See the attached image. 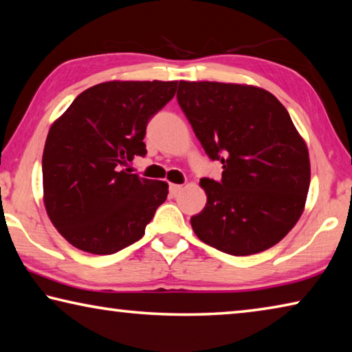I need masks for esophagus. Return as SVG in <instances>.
Instances as JSON below:
<instances>
[{
  "label": "esophagus",
  "instance_id": "1",
  "mask_svg": "<svg viewBox=\"0 0 352 352\" xmlns=\"http://www.w3.org/2000/svg\"><path fill=\"white\" fill-rule=\"evenodd\" d=\"M182 189H183L182 184H174V183H170V184H169V190H170V194H172V195L178 194V192H180Z\"/></svg>",
  "mask_w": 352,
  "mask_h": 352
}]
</instances>
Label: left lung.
I'll use <instances>...</instances> for the list:
<instances>
[{
  "label": "left lung",
  "instance_id": "1",
  "mask_svg": "<svg viewBox=\"0 0 352 352\" xmlns=\"http://www.w3.org/2000/svg\"><path fill=\"white\" fill-rule=\"evenodd\" d=\"M177 100L200 144L222 163V180L201 178L204 211L190 217L201 242L233 256L264 252L305 211L311 162L289 111L272 93L222 82L178 83Z\"/></svg>",
  "mask_w": 352,
  "mask_h": 352
}]
</instances>
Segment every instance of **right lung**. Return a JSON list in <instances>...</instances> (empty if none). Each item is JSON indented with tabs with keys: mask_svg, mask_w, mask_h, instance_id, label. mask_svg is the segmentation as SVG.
I'll return each instance as SVG.
<instances>
[{
	"mask_svg": "<svg viewBox=\"0 0 352 352\" xmlns=\"http://www.w3.org/2000/svg\"><path fill=\"white\" fill-rule=\"evenodd\" d=\"M175 80H111L77 96L45 142L43 201L71 245L113 254L144 236L168 183L129 174L147 153L148 119L175 96Z\"/></svg>",
	"mask_w": 352,
	"mask_h": 352,
	"instance_id": "add662e5",
	"label": "right lung"
}]
</instances>
